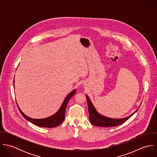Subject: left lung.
<instances>
[{
	"label": "left lung",
	"instance_id": "8db88e82",
	"mask_svg": "<svg viewBox=\"0 0 157 157\" xmlns=\"http://www.w3.org/2000/svg\"><path fill=\"white\" fill-rule=\"evenodd\" d=\"M86 97L87 99L88 106L90 122L94 126L100 127H113L122 124L125 121H126L129 118H131L135 113L138 111V109H136L134 113H132L129 116H128L127 117L123 118H109L104 115H102L97 112L87 95H86Z\"/></svg>",
	"mask_w": 157,
	"mask_h": 157
}]
</instances>
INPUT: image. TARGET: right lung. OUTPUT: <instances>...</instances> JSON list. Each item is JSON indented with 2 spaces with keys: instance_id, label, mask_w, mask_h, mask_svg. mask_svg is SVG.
<instances>
[{
  "instance_id": "1",
  "label": "right lung",
  "mask_w": 157,
  "mask_h": 157,
  "mask_svg": "<svg viewBox=\"0 0 157 157\" xmlns=\"http://www.w3.org/2000/svg\"><path fill=\"white\" fill-rule=\"evenodd\" d=\"M76 92V90H74L72 91H71L68 95L67 97L65 98L63 102L62 103L60 109L59 111L54 113V115L45 118H42V119H34L32 118H30L28 116H26L24 113H23L22 111L21 110V109L19 108V110L21 114L22 115L23 117L32 123L33 124L40 126V127H43V128H54L56 127L59 125H60L64 120L65 119V111H66V108L67 106V103L70 98L75 94Z\"/></svg>"
}]
</instances>
